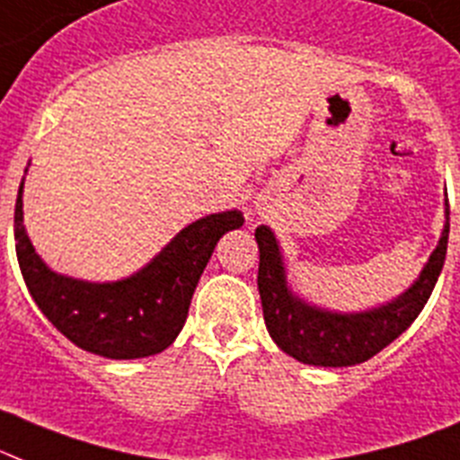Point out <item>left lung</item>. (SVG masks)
Masks as SVG:
<instances>
[{
  "instance_id": "left-lung-1",
  "label": "left lung",
  "mask_w": 460,
  "mask_h": 460,
  "mask_svg": "<svg viewBox=\"0 0 460 460\" xmlns=\"http://www.w3.org/2000/svg\"><path fill=\"white\" fill-rule=\"evenodd\" d=\"M254 238L260 245L257 288L264 308V323L278 349L304 365L350 367L369 360L388 343L395 341L419 318L430 299L447 257L449 203H447V224L442 238L414 285L404 289L393 302L358 314H339L304 302L288 285L283 252L273 231L261 224L254 231Z\"/></svg>"
}]
</instances>
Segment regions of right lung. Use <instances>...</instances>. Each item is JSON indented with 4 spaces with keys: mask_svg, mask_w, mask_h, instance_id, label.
<instances>
[{
    "mask_svg": "<svg viewBox=\"0 0 460 460\" xmlns=\"http://www.w3.org/2000/svg\"><path fill=\"white\" fill-rule=\"evenodd\" d=\"M243 222L241 210L196 219L133 276L88 283L51 271L34 252L22 226L21 182L13 215L15 254L34 304L58 332L88 353L133 360L161 353L175 341L212 250Z\"/></svg>",
    "mask_w": 460,
    "mask_h": 460,
    "instance_id": "1",
    "label": "right lung"
}]
</instances>
